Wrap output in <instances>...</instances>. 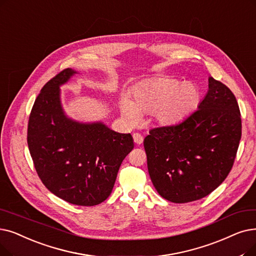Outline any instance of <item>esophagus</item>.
Returning <instances> with one entry per match:
<instances>
[{"label":"esophagus","mask_w":256,"mask_h":256,"mask_svg":"<svg viewBox=\"0 0 256 256\" xmlns=\"http://www.w3.org/2000/svg\"><path fill=\"white\" fill-rule=\"evenodd\" d=\"M132 138H134V142L136 144H141L143 142V137L141 134H139V132H135V134L132 135Z\"/></svg>","instance_id":"34e87169"}]
</instances>
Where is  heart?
<instances>
[{"instance_id":"heart-1","label":"heart","mask_w":256,"mask_h":256,"mask_svg":"<svg viewBox=\"0 0 256 256\" xmlns=\"http://www.w3.org/2000/svg\"><path fill=\"white\" fill-rule=\"evenodd\" d=\"M201 100V92L192 82H181L172 77H152L136 86L132 102L121 97V113L130 124L140 114H152L160 126H172L183 121Z\"/></svg>"}]
</instances>
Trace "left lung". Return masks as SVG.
Instances as JSON below:
<instances>
[{
    "label": "left lung",
    "instance_id": "obj_1",
    "mask_svg": "<svg viewBox=\"0 0 256 256\" xmlns=\"http://www.w3.org/2000/svg\"><path fill=\"white\" fill-rule=\"evenodd\" d=\"M208 82L198 110L176 126L150 130L143 141L150 180L170 202L188 203L208 196L234 163L242 137L236 98L214 77Z\"/></svg>",
    "mask_w": 256,
    "mask_h": 256
}]
</instances>
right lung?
Listing matches in <instances>:
<instances>
[{
  "label": "right lung",
  "instance_id": "right-lung-1",
  "mask_svg": "<svg viewBox=\"0 0 256 256\" xmlns=\"http://www.w3.org/2000/svg\"><path fill=\"white\" fill-rule=\"evenodd\" d=\"M76 73L64 69L42 86L29 116L27 142L40 179L52 194L74 205L94 206L112 192L134 141L102 122L66 117L60 86Z\"/></svg>",
  "mask_w": 256,
  "mask_h": 256
}]
</instances>
